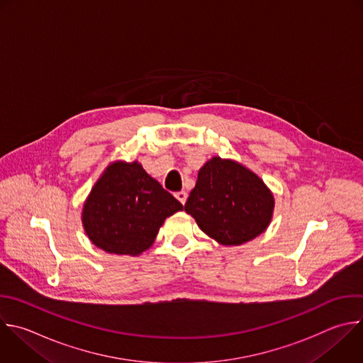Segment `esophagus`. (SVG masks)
I'll return each mask as SVG.
<instances>
[{
  "instance_id": "obj_1",
  "label": "esophagus",
  "mask_w": 363,
  "mask_h": 363,
  "mask_svg": "<svg viewBox=\"0 0 363 363\" xmlns=\"http://www.w3.org/2000/svg\"><path fill=\"white\" fill-rule=\"evenodd\" d=\"M175 198H177V199H178V201H179L182 205H184V203L186 202L188 194H186L185 191H179V192H177V194H175Z\"/></svg>"
}]
</instances>
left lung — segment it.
<instances>
[{"mask_svg":"<svg viewBox=\"0 0 363 363\" xmlns=\"http://www.w3.org/2000/svg\"><path fill=\"white\" fill-rule=\"evenodd\" d=\"M275 198L265 182L233 160L212 157L198 172L185 203L202 232L225 247H238L267 230Z\"/></svg>","mask_w":363,"mask_h":363,"instance_id":"8db88e82","label":"left lung"}]
</instances>
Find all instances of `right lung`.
Returning <instances> with one entry per match:
<instances>
[{
	"label": "right lung",
	"instance_id": "obj_1",
	"mask_svg": "<svg viewBox=\"0 0 363 363\" xmlns=\"http://www.w3.org/2000/svg\"><path fill=\"white\" fill-rule=\"evenodd\" d=\"M182 209L138 161H113L88 194L81 220L99 250L138 257L152 247L165 219Z\"/></svg>",
	"mask_w": 363,
	"mask_h": 363
}]
</instances>
